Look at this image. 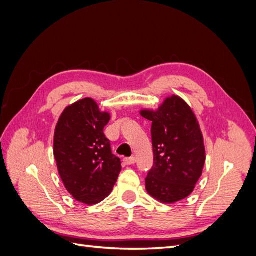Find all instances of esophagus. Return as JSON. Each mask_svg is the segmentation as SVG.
I'll return each mask as SVG.
<instances>
[{
  "label": "esophagus",
  "instance_id": "1",
  "mask_svg": "<svg viewBox=\"0 0 256 256\" xmlns=\"http://www.w3.org/2000/svg\"><path fill=\"white\" fill-rule=\"evenodd\" d=\"M124 162H125V164H126L127 166H131V164H136V157L125 158V159H124Z\"/></svg>",
  "mask_w": 256,
  "mask_h": 256
}]
</instances>
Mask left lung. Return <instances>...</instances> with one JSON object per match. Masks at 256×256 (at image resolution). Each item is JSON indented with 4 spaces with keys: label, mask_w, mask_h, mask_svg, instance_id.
Returning a JSON list of instances; mask_svg holds the SVG:
<instances>
[{
    "label": "left lung",
    "mask_w": 256,
    "mask_h": 256,
    "mask_svg": "<svg viewBox=\"0 0 256 256\" xmlns=\"http://www.w3.org/2000/svg\"><path fill=\"white\" fill-rule=\"evenodd\" d=\"M152 122L154 166L145 178L150 194L161 203H175L194 190L205 164L202 131L184 99L168 97L158 110H142Z\"/></svg>",
    "instance_id": "left-lung-1"
}]
</instances>
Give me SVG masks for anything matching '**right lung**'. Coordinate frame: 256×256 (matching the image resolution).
Wrapping results in <instances>:
<instances>
[{
    "label": "right lung",
    "instance_id": "add662e5",
    "mask_svg": "<svg viewBox=\"0 0 256 256\" xmlns=\"http://www.w3.org/2000/svg\"><path fill=\"white\" fill-rule=\"evenodd\" d=\"M110 114L92 98L68 106L54 132L53 152L65 188L81 203L92 205L110 194L122 170L104 128Z\"/></svg>",
    "mask_w": 256,
    "mask_h": 256
}]
</instances>
